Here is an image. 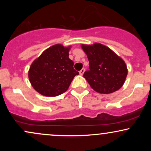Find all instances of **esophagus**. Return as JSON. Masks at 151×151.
<instances>
[{
	"instance_id": "34e87169",
	"label": "esophagus",
	"mask_w": 151,
	"mask_h": 151,
	"mask_svg": "<svg viewBox=\"0 0 151 151\" xmlns=\"http://www.w3.org/2000/svg\"><path fill=\"white\" fill-rule=\"evenodd\" d=\"M84 71H85V70H84V68L81 69V70L80 71H79V74H80V75H83V74H84Z\"/></svg>"
}]
</instances>
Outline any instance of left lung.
Masks as SVG:
<instances>
[{"label":"left lung","mask_w":151,"mask_h":151,"mask_svg":"<svg viewBox=\"0 0 151 151\" xmlns=\"http://www.w3.org/2000/svg\"><path fill=\"white\" fill-rule=\"evenodd\" d=\"M81 48L89 62V70L86 71L83 77L91 87L100 93H113L120 89L128 74L124 60L100 43L81 45Z\"/></svg>","instance_id":"8db88e82"}]
</instances>
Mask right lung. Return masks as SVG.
Listing matches in <instances>:
<instances>
[{
  "instance_id": "obj_1",
  "label": "right lung",
  "mask_w": 151,
  "mask_h": 151,
  "mask_svg": "<svg viewBox=\"0 0 151 151\" xmlns=\"http://www.w3.org/2000/svg\"><path fill=\"white\" fill-rule=\"evenodd\" d=\"M70 47L58 44L45 50L31 65L28 77L32 87L45 96H56L68 89L79 72L69 58Z\"/></svg>"
}]
</instances>
